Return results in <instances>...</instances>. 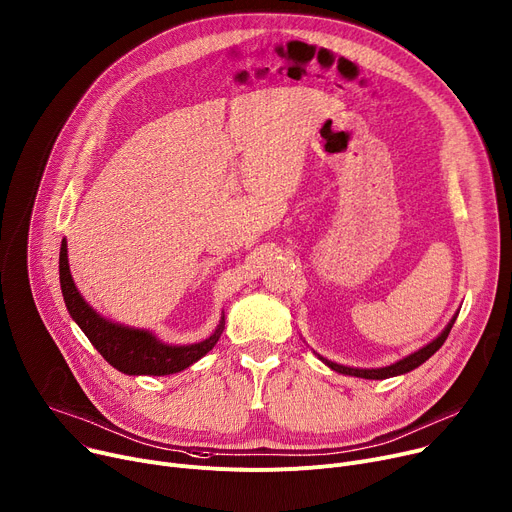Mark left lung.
Wrapping results in <instances>:
<instances>
[{
  "label": "left lung",
  "mask_w": 512,
  "mask_h": 512,
  "mask_svg": "<svg viewBox=\"0 0 512 512\" xmlns=\"http://www.w3.org/2000/svg\"><path fill=\"white\" fill-rule=\"evenodd\" d=\"M455 320H457V316L449 322V326L441 332L439 338H435L430 344H426L424 348H420L418 352H414V355H410V357H406V359H402V361H398V363H393V365H389V367H381V369H352V367H344V365L332 363V361H328V359H322L320 355H318V357H320L330 369H334V371H338V373H344V375L361 377V379H387V377L404 375V373H408V371L420 367L424 361H428L432 355H435V352L445 344V340H447V336H449V332H451Z\"/></svg>",
  "instance_id": "obj_1"
}]
</instances>
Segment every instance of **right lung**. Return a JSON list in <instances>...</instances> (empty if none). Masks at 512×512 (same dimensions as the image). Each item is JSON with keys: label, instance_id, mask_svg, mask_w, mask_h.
Instances as JSON below:
<instances>
[{"label": "right lung", "instance_id": "right-lung-1", "mask_svg": "<svg viewBox=\"0 0 512 512\" xmlns=\"http://www.w3.org/2000/svg\"><path fill=\"white\" fill-rule=\"evenodd\" d=\"M59 279H61V293L67 305L69 316L75 324L84 330L88 340L100 355L121 373L127 375H170L178 373L192 363L205 357L207 352L217 344L225 322L221 320L217 330L199 344L188 346H170L157 340L153 334L145 330H133L119 324H112L84 301V297L77 293L69 262H67V242H61L59 252Z\"/></svg>", "mask_w": 512, "mask_h": 512}]
</instances>
